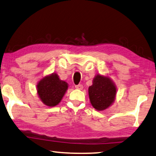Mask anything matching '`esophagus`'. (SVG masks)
Listing matches in <instances>:
<instances>
[{
  "label": "esophagus",
  "mask_w": 156,
  "mask_h": 156,
  "mask_svg": "<svg viewBox=\"0 0 156 156\" xmlns=\"http://www.w3.org/2000/svg\"><path fill=\"white\" fill-rule=\"evenodd\" d=\"M75 88L76 89H79V90H82L83 89V86L81 84H79V85H76L75 86Z\"/></svg>",
  "instance_id": "1"
}]
</instances>
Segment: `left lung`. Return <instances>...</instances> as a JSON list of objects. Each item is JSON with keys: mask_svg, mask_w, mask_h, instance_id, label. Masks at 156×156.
<instances>
[{"mask_svg": "<svg viewBox=\"0 0 156 156\" xmlns=\"http://www.w3.org/2000/svg\"><path fill=\"white\" fill-rule=\"evenodd\" d=\"M116 92V86L109 76L98 74L88 87L90 104L98 111L108 109L115 101Z\"/></svg>", "mask_w": 156, "mask_h": 156, "instance_id": "left-lung-1", "label": "left lung"}]
</instances>
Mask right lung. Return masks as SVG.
Wrapping results in <instances>:
<instances>
[{
	"label": "right lung",
	"instance_id": "1",
	"mask_svg": "<svg viewBox=\"0 0 156 156\" xmlns=\"http://www.w3.org/2000/svg\"><path fill=\"white\" fill-rule=\"evenodd\" d=\"M68 88V83L59 78L56 73H52L42 78L37 84V96L48 107L58 105Z\"/></svg>",
	"mask_w": 156,
	"mask_h": 156
}]
</instances>
